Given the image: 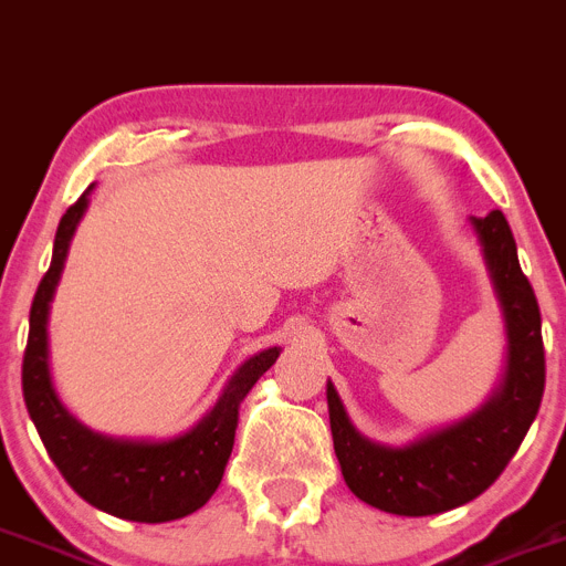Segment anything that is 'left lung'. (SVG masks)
Returning <instances> with one entry per match:
<instances>
[{
  "label": "left lung",
  "mask_w": 566,
  "mask_h": 566,
  "mask_svg": "<svg viewBox=\"0 0 566 566\" xmlns=\"http://www.w3.org/2000/svg\"><path fill=\"white\" fill-rule=\"evenodd\" d=\"M495 296L507 322V376L470 419L430 432L407 447H381L358 436L336 387L327 385L336 459L347 488L370 507L396 515H436L473 501L504 473L542 407V311L521 273L515 239L501 210L473 219Z\"/></svg>",
  "instance_id": "1"
}]
</instances>
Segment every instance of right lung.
Segmentation results:
<instances>
[{
  "label": "right lung",
  "mask_w": 566,
  "mask_h": 566,
  "mask_svg": "<svg viewBox=\"0 0 566 566\" xmlns=\"http://www.w3.org/2000/svg\"><path fill=\"white\" fill-rule=\"evenodd\" d=\"M87 208V190L62 216L53 259L31 304V333L22 358V392L39 439L59 473L96 510L127 521H174L208 504L224 475L235 439L239 405L273 367L279 347L248 358L230 378L213 410L174 441H122L78 424L59 401L48 367V311L56 290L73 230Z\"/></svg>",
  "instance_id": "obj_1"
}]
</instances>
